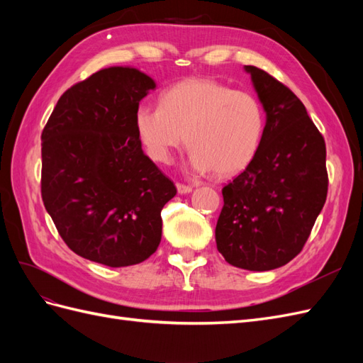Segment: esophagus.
Returning a JSON list of instances; mask_svg holds the SVG:
<instances>
[{
  "label": "esophagus",
  "mask_w": 363,
  "mask_h": 363,
  "mask_svg": "<svg viewBox=\"0 0 363 363\" xmlns=\"http://www.w3.org/2000/svg\"><path fill=\"white\" fill-rule=\"evenodd\" d=\"M175 186H177V191H179V194H182V195H184V194H191V192H192V188H191V186H186V184H182V183H177Z\"/></svg>",
  "instance_id": "esophagus-1"
}]
</instances>
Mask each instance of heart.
<instances>
[{
	"mask_svg": "<svg viewBox=\"0 0 363 363\" xmlns=\"http://www.w3.org/2000/svg\"><path fill=\"white\" fill-rule=\"evenodd\" d=\"M135 127L155 162L169 163L186 140L191 150L189 167L195 172L215 171L219 177H230L255 159L265 118L251 94L196 77L164 91L159 108L140 104L135 112Z\"/></svg>",
	"mask_w": 363,
	"mask_h": 363,
	"instance_id": "1",
	"label": "heart"
}]
</instances>
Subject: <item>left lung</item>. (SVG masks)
Wrapping results in <instances>:
<instances>
[{"mask_svg": "<svg viewBox=\"0 0 363 363\" xmlns=\"http://www.w3.org/2000/svg\"><path fill=\"white\" fill-rule=\"evenodd\" d=\"M244 69L267 123L255 159L224 186L215 239L230 265L269 271L298 255L323 211L325 142L289 87L256 67Z\"/></svg>", "mask_w": 363, "mask_h": 363, "instance_id": "obj_1", "label": "left lung"}]
</instances>
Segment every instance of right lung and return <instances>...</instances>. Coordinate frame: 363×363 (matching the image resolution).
Returning <instances> with one entry per match:
<instances>
[{
    "instance_id": "right-lung-1",
    "label": "right lung",
    "mask_w": 363,
    "mask_h": 363,
    "mask_svg": "<svg viewBox=\"0 0 363 363\" xmlns=\"http://www.w3.org/2000/svg\"><path fill=\"white\" fill-rule=\"evenodd\" d=\"M156 82L131 67L65 92L42 131V200L75 255L106 267L144 262L162 239L174 183L142 151L135 112Z\"/></svg>"
}]
</instances>
